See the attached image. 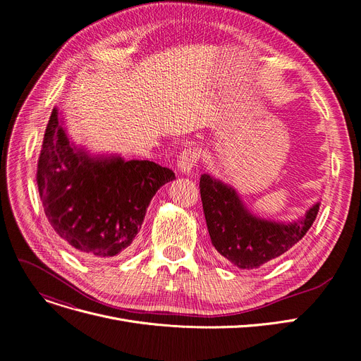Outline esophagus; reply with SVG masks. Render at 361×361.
Segmentation results:
<instances>
[{
    "label": "esophagus",
    "mask_w": 361,
    "mask_h": 361,
    "mask_svg": "<svg viewBox=\"0 0 361 361\" xmlns=\"http://www.w3.org/2000/svg\"><path fill=\"white\" fill-rule=\"evenodd\" d=\"M200 158V152L197 147H187L183 150V154L178 158V168L183 173H192V171L197 166Z\"/></svg>",
    "instance_id": "1"
}]
</instances>
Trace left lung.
<instances>
[{"label": "left lung", "mask_w": 361, "mask_h": 361, "mask_svg": "<svg viewBox=\"0 0 361 361\" xmlns=\"http://www.w3.org/2000/svg\"><path fill=\"white\" fill-rule=\"evenodd\" d=\"M200 197L214 247L240 269H255L297 244L313 225L320 203L293 224H276L247 212L231 187L211 176L200 177Z\"/></svg>", "instance_id": "obj_1"}]
</instances>
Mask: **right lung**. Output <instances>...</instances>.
<instances>
[{
	"label": "right lung",
	"mask_w": 361,
	"mask_h": 361,
	"mask_svg": "<svg viewBox=\"0 0 361 361\" xmlns=\"http://www.w3.org/2000/svg\"><path fill=\"white\" fill-rule=\"evenodd\" d=\"M176 174L152 161L93 159L75 149L51 112L36 184L52 230L85 256L114 257L130 249L147 206Z\"/></svg>",
	"instance_id": "right-lung-1"
}]
</instances>
